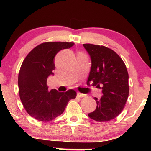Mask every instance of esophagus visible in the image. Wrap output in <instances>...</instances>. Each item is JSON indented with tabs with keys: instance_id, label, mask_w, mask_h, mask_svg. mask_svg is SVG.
I'll return each instance as SVG.
<instances>
[{
	"instance_id": "34e87169",
	"label": "esophagus",
	"mask_w": 151,
	"mask_h": 151,
	"mask_svg": "<svg viewBox=\"0 0 151 151\" xmlns=\"http://www.w3.org/2000/svg\"><path fill=\"white\" fill-rule=\"evenodd\" d=\"M85 95L84 94H82V93H77V97H81V98H82V97H85Z\"/></svg>"
}]
</instances>
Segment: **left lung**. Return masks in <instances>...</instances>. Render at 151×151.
Returning a JSON list of instances; mask_svg holds the SVG:
<instances>
[{"instance_id":"1","label":"left lung","mask_w":151,"mask_h":151,"mask_svg":"<svg viewBox=\"0 0 151 151\" xmlns=\"http://www.w3.org/2000/svg\"><path fill=\"white\" fill-rule=\"evenodd\" d=\"M91 56L88 82L102 89L100 99L95 97L97 108L88 116L97 121H108L121 114L129 94V73L121 58L110 48L84 44Z\"/></svg>"}]
</instances>
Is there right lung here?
<instances>
[{
	"label": "right lung",
	"mask_w": 151,
	"mask_h": 151,
	"mask_svg": "<svg viewBox=\"0 0 151 151\" xmlns=\"http://www.w3.org/2000/svg\"><path fill=\"white\" fill-rule=\"evenodd\" d=\"M72 42L49 41L41 43L28 54L22 63L18 76L19 97L30 116L41 121H50L62 114L68 102L75 99L76 92L69 89L49 91L47 78L55 69L54 58L62 49H69Z\"/></svg>",
	"instance_id": "add662e5"
}]
</instances>
